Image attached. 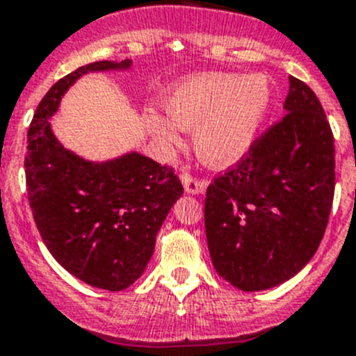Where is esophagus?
I'll return each instance as SVG.
<instances>
[{"label": "esophagus", "instance_id": "obj_1", "mask_svg": "<svg viewBox=\"0 0 356 356\" xmlns=\"http://www.w3.org/2000/svg\"><path fill=\"white\" fill-rule=\"evenodd\" d=\"M181 184H184L187 194H199V192H204L206 187H208V180L195 178V176L188 175V172L181 175Z\"/></svg>", "mask_w": 356, "mask_h": 356}]
</instances>
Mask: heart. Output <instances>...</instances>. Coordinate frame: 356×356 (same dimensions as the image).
Returning a JSON list of instances; mask_svg holds the SVG:
<instances>
[{
  "label": "heart",
  "instance_id": "obj_1",
  "mask_svg": "<svg viewBox=\"0 0 356 356\" xmlns=\"http://www.w3.org/2000/svg\"><path fill=\"white\" fill-rule=\"evenodd\" d=\"M273 103L264 74H199L176 87L164 99L168 118L152 113L148 125L162 141H176L180 129H194L199 157L227 165L250 150Z\"/></svg>",
  "mask_w": 356,
  "mask_h": 356
}]
</instances>
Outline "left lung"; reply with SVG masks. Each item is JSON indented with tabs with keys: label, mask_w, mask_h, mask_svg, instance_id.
Segmentation results:
<instances>
[{
	"label": "left lung",
	"mask_w": 356,
	"mask_h": 356,
	"mask_svg": "<svg viewBox=\"0 0 356 356\" xmlns=\"http://www.w3.org/2000/svg\"><path fill=\"white\" fill-rule=\"evenodd\" d=\"M283 106V118L206 191L213 266L245 292L296 276L320 246L332 208L336 150L327 115L296 76Z\"/></svg>",
	"instance_id": "8db88e82"
}]
</instances>
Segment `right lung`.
Masks as SVG:
<instances>
[{"instance_id": "1", "label": "right lung", "mask_w": 356, "mask_h": 356, "mask_svg": "<svg viewBox=\"0 0 356 356\" xmlns=\"http://www.w3.org/2000/svg\"><path fill=\"white\" fill-rule=\"evenodd\" d=\"M129 64L96 60L54 83L29 125L24 159L29 206L49 252L67 273L111 292L141 276L184 185L171 165L140 154L104 164L83 161L56 140L49 118L83 73Z\"/></svg>"}]
</instances>
